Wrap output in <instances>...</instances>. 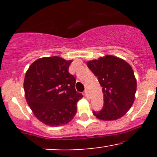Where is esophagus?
Segmentation results:
<instances>
[{"label": "esophagus", "mask_w": 157, "mask_h": 157, "mask_svg": "<svg viewBox=\"0 0 157 157\" xmlns=\"http://www.w3.org/2000/svg\"><path fill=\"white\" fill-rule=\"evenodd\" d=\"M84 94H85V95H86V97H88V94H88V91H87V90H86V91H85Z\"/></svg>", "instance_id": "esophagus-1"}]
</instances>
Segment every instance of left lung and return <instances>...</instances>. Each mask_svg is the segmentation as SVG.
Segmentation results:
<instances>
[{
	"instance_id": "8db88e82",
	"label": "left lung",
	"mask_w": 157,
	"mask_h": 157,
	"mask_svg": "<svg viewBox=\"0 0 157 157\" xmlns=\"http://www.w3.org/2000/svg\"><path fill=\"white\" fill-rule=\"evenodd\" d=\"M102 86L104 105L100 111H93L99 120L110 121L123 117L134 103L136 80L131 66L113 55L87 62Z\"/></svg>"
}]
</instances>
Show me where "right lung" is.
I'll return each mask as SVG.
<instances>
[{"mask_svg":"<svg viewBox=\"0 0 157 157\" xmlns=\"http://www.w3.org/2000/svg\"><path fill=\"white\" fill-rule=\"evenodd\" d=\"M71 62L58 56L42 57L32 63L25 75L27 103L46 125H65L76 114L77 102L82 95L76 91V79L68 72Z\"/></svg>","mask_w":157,"mask_h":157,"instance_id":"right-lung-1","label":"right lung"}]
</instances>
